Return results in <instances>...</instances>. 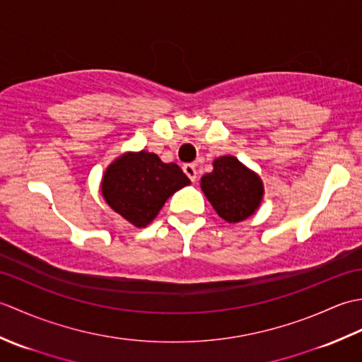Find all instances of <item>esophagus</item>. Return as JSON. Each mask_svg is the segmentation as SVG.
I'll list each match as a JSON object with an SVG mask.
<instances>
[{
	"label": "esophagus",
	"mask_w": 362,
	"mask_h": 362,
	"mask_svg": "<svg viewBox=\"0 0 362 362\" xmlns=\"http://www.w3.org/2000/svg\"><path fill=\"white\" fill-rule=\"evenodd\" d=\"M183 173H185L191 182H196L197 179V171H196V166L193 163H187L183 165Z\"/></svg>",
	"instance_id": "esophagus-1"
}]
</instances>
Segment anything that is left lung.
Returning <instances> with one entry per match:
<instances>
[{"mask_svg":"<svg viewBox=\"0 0 362 362\" xmlns=\"http://www.w3.org/2000/svg\"><path fill=\"white\" fill-rule=\"evenodd\" d=\"M201 188L213 209L227 222L252 216L263 199V182L232 156L213 161V171L201 179Z\"/></svg>","mask_w":362,"mask_h":362,"instance_id":"1","label":"left lung"}]
</instances>
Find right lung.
Listing matches in <instances>:
<instances>
[{
  "label": "right lung",
  "instance_id": "obj_1",
  "mask_svg": "<svg viewBox=\"0 0 362 362\" xmlns=\"http://www.w3.org/2000/svg\"><path fill=\"white\" fill-rule=\"evenodd\" d=\"M175 163H163L157 153L126 152L105 169L101 193L110 209L135 227H146L168 197L189 185Z\"/></svg>",
  "mask_w": 362,
  "mask_h": 362
}]
</instances>
